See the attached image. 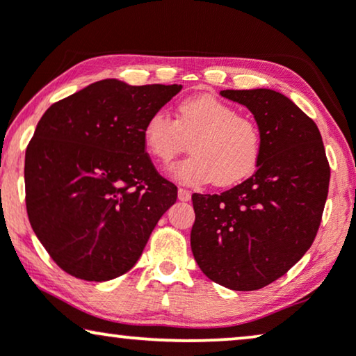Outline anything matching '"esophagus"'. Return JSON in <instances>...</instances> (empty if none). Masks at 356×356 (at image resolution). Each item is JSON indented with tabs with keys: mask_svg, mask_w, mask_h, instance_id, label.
I'll return each instance as SVG.
<instances>
[{
	"mask_svg": "<svg viewBox=\"0 0 356 356\" xmlns=\"http://www.w3.org/2000/svg\"><path fill=\"white\" fill-rule=\"evenodd\" d=\"M178 199H179V201L186 202V201H189V199H191V193H189L186 188H179L178 189Z\"/></svg>",
	"mask_w": 356,
	"mask_h": 356,
	"instance_id": "34e87169",
	"label": "esophagus"
}]
</instances>
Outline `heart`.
I'll list each match as a JSON object with an SVG mask.
<instances>
[{
    "mask_svg": "<svg viewBox=\"0 0 356 356\" xmlns=\"http://www.w3.org/2000/svg\"><path fill=\"white\" fill-rule=\"evenodd\" d=\"M193 155L173 167V177L186 184L213 181L232 186L254 173L261 157V131L235 106L211 94L188 97L178 105V118L157 110L144 124V143L160 163Z\"/></svg>",
    "mask_w": 356,
    "mask_h": 356,
    "instance_id": "heart-1",
    "label": "heart"
}]
</instances>
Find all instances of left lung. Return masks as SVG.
Wrapping results in <instances>:
<instances>
[{
  "mask_svg": "<svg viewBox=\"0 0 356 356\" xmlns=\"http://www.w3.org/2000/svg\"><path fill=\"white\" fill-rule=\"evenodd\" d=\"M248 106L261 131L252 177L220 194H193L191 250L212 282L259 290L285 275L313 245L330 167L318 126L270 89L222 90Z\"/></svg>",
  "mask_w": 356,
  "mask_h": 356,
  "instance_id": "1",
  "label": "left lung"
}]
</instances>
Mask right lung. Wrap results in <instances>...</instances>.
<instances>
[{
  "label": "right lung",
  "instance_id": "add662e5",
  "mask_svg": "<svg viewBox=\"0 0 356 356\" xmlns=\"http://www.w3.org/2000/svg\"><path fill=\"white\" fill-rule=\"evenodd\" d=\"M181 86L104 79L53 104L26 150L29 222L66 274L123 275L143 254L178 188L145 152L144 124Z\"/></svg>",
  "mask_w": 356,
  "mask_h": 356
}]
</instances>
